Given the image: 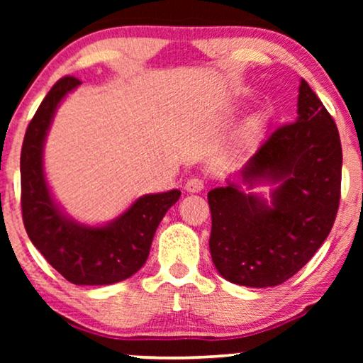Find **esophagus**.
<instances>
[{
  "instance_id": "34e87169",
  "label": "esophagus",
  "mask_w": 363,
  "mask_h": 363,
  "mask_svg": "<svg viewBox=\"0 0 363 363\" xmlns=\"http://www.w3.org/2000/svg\"><path fill=\"white\" fill-rule=\"evenodd\" d=\"M203 188H205V182H203L201 178H196V177L190 178V180L185 183V190L188 193H200Z\"/></svg>"
}]
</instances>
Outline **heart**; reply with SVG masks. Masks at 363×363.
Segmentation results:
<instances>
[{"label": "heart", "mask_w": 363, "mask_h": 363, "mask_svg": "<svg viewBox=\"0 0 363 363\" xmlns=\"http://www.w3.org/2000/svg\"><path fill=\"white\" fill-rule=\"evenodd\" d=\"M264 125H266L264 118H256V121L252 122L251 135H252V137H259L261 133H262V130H264Z\"/></svg>", "instance_id": "heart-1"}]
</instances>
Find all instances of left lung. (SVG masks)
Returning a JSON list of instances; mask_svg holds the SVG:
<instances>
[{
	"mask_svg": "<svg viewBox=\"0 0 363 363\" xmlns=\"http://www.w3.org/2000/svg\"><path fill=\"white\" fill-rule=\"evenodd\" d=\"M342 145L334 118L304 79L296 122L276 128L236 182L208 193L210 251L233 284L279 286L304 267L329 236L340 200ZM272 182V203L242 185Z\"/></svg>",
	"mask_w": 363,
	"mask_h": 363,
	"instance_id": "obj_1",
	"label": "left lung"
}]
</instances>
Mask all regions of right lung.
Segmentation results:
<instances>
[{"label":"right lung","mask_w":363,"mask_h":363,"mask_svg":"<svg viewBox=\"0 0 363 363\" xmlns=\"http://www.w3.org/2000/svg\"><path fill=\"white\" fill-rule=\"evenodd\" d=\"M79 84L71 76L59 79L29 122L21 148L23 221L33 245L69 282L106 286L128 279L145 264L158 225L182 193L143 195L101 226L82 225L61 210L44 173V142L59 104Z\"/></svg>","instance_id":"1"}]
</instances>
